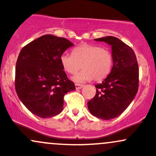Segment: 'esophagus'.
I'll return each instance as SVG.
<instances>
[{
    "label": "esophagus",
    "instance_id": "esophagus-1",
    "mask_svg": "<svg viewBox=\"0 0 156 156\" xmlns=\"http://www.w3.org/2000/svg\"><path fill=\"white\" fill-rule=\"evenodd\" d=\"M75 86H76V89H82V88L83 87V85L77 84V83H76V84H75Z\"/></svg>",
    "mask_w": 156,
    "mask_h": 156
}]
</instances>
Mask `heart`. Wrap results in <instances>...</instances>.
Masks as SVG:
<instances>
[{
    "label": "heart",
    "mask_w": 156,
    "mask_h": 156,
    "mask_svg": "<svg viewBox=\"0 0 156 156\" xmlns=\"http://www.w3.org/2000/svg\"><path fill=\"white\" fill-rule=\"evenodd\" d=\"M62 68L69 74L80 73L73 77L76 83H82L92 80L100 82L107 78L113 67V55L107 48L88 43L76 46L72 55L63 53L60 57Z\"/></svg>",
    "instance_id": "obj_1"
}]
</instances>
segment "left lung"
<instances>
[{
	"label": "left lung",
	"mask_w": 156,
	"mask_h": 156,
	"mask_svg": "<svg viewBox=\"0 0 156 156\" xmlns=\"http://www.w3.org/2000/svg\"><path fill=\"white\" fill-rule=\"evenodd\" d=\"M111 46L113 65L110 74L97 84L96 94L88 102L89 112L104 120L121 115L138 91L139 69L136 55L130 46L115 37L94 39Z\"/></svg>",
	"instance_id": "8db88e82"
}]
</instances>
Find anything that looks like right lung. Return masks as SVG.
I'll return each instance as SVG.
<instances>
[{"instance_id": "right-lung-1", "label": "right lung", "mask_w": 156, "mask_h": 156, "mask_svg": "<svg viewBox=\"0 0 156 156\" xmlns=\"http://www.w3.org/2000/svg\"><path fill=\"white\" fill-rule=\"evenodd\" d=\"M73 45L65 38L46 34L21 50L16 66V91L34 115L49 118L59 114L65 94L76 89L60 62L61 55Z\"/></svg>"}]
</instances>
